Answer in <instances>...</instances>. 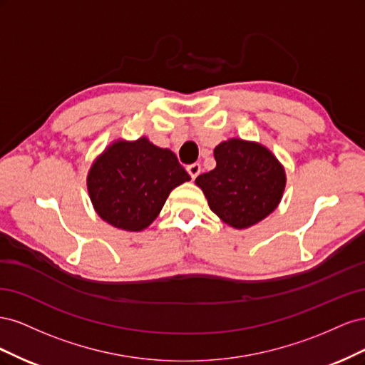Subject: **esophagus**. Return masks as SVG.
Wrapping results in <instances>:
<instances>
[{
	"instance_id": "34e87169",
	"label": "esophagus",
	"mask_w": 365,
	"mask_h": 365,
	"mask_svg": "<svg viewBox=\"0 0 365 365\" xmlns=\"http://www.w3.org/2000/svg\"><path fill=\"white\" fill-rule=\"evenodd\" d=\"M187 172H189V175L192 176V180H195L196 176L201 173V164L200 163L189 164V165H187Z\"/></svg>"
}]
</instances>
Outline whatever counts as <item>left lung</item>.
Wrapping results in <instances>:
<instances>
[{
    "instance_id": "8db88e82",
    "label": "left lung",
    "mask_w": 365,
    "mask_h": 365,
    "mask_svg": "<svg viewBox=\"0 0 365 365\" xmlns=\"http://www.w3.org/2000/svg\"><path fill=\"white\" fill-rule=\"evenodd\" d=\"M213 153L216 168L195 182L225 224L248 228L277 208L286 175L271 150L259 143L231 138L217 145Z\"/></svg>"
}]
</instances>
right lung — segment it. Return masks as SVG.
Returning a JSON list of instances; mask_svg holds the SVG:
<instances>
[{
    "instance_id": "obj_1",
    "label": "right lung",
    "mask_w": 365,
    "mask_h": 365,
    "mask_svg": "<svg viewBox=\"0 0 365 365\" xmlns=\"http://www.w3.org/2000/svg\"><path fill=\"white\" fill-rule=\"evenodd\" d=\"M190 176L170 149L146 138L117 140L98 157L86 185L97 215L126 231L148 228L160 215L170 192Z\"/></svg>"
}]
</instances>
